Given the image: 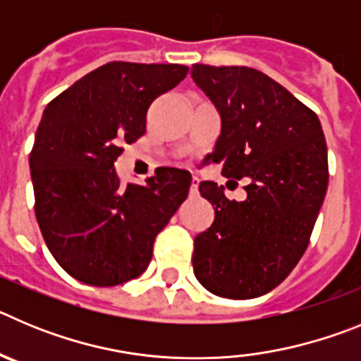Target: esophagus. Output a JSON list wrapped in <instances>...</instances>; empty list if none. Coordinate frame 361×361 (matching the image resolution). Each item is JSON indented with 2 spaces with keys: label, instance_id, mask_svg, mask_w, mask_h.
Here are the masks:
<instances>
[{
  "label": "esophagus",
  "instance_id": "34e87169",
  "mask_svg": "<svg viewBox=\"0 0 361 361\" xmlns=\"http://www.w3.org/2000/svg\"><path fill=\"white\" fill-rule=\"evenodd\" d=\"M199 193V177L191 178V186H190V195H197Z\"/></svg>",
  "mask_w": 361,
  "mask_h": 361
}]
</instances>
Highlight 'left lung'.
<instances>
[{
    "label": "left lung",
    "mask_w": 361,
    "mask_h": 361,
    "mask_svg": "<svg viewBox=\"0 0 361 361\" xmlns=\"http://www.w3.org/2000/svg\"><path fill=\"white\" fill-rule=\"evenodd\" d=\"M220 114V135L208 161L222 175L247 178L245 200L202 180L200 195L215 220L195 237L193 271L209 293L257 298L279 283L305 253L324 204L329 166L318 116L282 85L247 66H191Z\"/></svg>",
    "instance_id": "1"
}]
</instances>
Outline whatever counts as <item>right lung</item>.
Listing matches in <instances>:
<instances>
[{
  "label": "right lung",
  "instance_id": "1",
  "mask_svg": "<svg viewBox=\"0 0 361 361\" xmlns=\"http://www.w3.org/2000/svg\"><path fill=\"white\" fill-rule=\"evenodd\" d=\"M184 65L111 61L47 104L30 152L36 219L57 264L95 288L142 275L153 242L186 200L191 173L157 168L121 184L123 142L146 132L149 104L186 78Z\"/></svg>",
  "mask_w": 361,
  "mask_h": 361
}]
</instances>
